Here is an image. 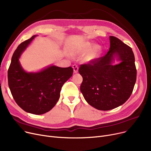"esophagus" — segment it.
Listing matches in <instances>:
<instances>
[{"label": "esophagus", "instance_id": "34e87169", "mask_svg": "<svg viewBox=\"0 0 151 151\" xmlns=\"http://www.w3.org/2000/svg\"><path fill=\"white\" fill-rule=\"evenodd\" d=\"M73 71H74V73H78V65H76V64H74L73 65Z\"/></svg>", "mask_w": 151, "mask_h": 151}]
</instances>
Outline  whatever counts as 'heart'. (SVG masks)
Wrapping results in <instances>:
<instances>
[{"label": "heart", "instance_id": "b5f03b06", "mask_svg": "<svg viewBox=\"0 0 151 151\" xmlns=\"http://www.w3.org/2000/svg\"><path fill=\"white\" fill-rule=\"evenodd\" d=\"M92 46V43L90 42H84L83 43L78 46L76 48H75L72 52H71V54L73 55H79L84 54L91 48ZM100 53V46H95L88 52H87L84 55V60L86 62H89L96 60L99 56Z\"/></svg>", "mask_w": 151, "mask_h": 151}]
</instances>
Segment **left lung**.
I'll return each mask as SVG.
<instances>
[{
    "mask_svg": "<svg viewBox=\"0 0 151 151\" xmlns=\"http://www.w3.org/2000/svg\"><path fill=\"white\" fill-rule=\"evenodd\" d=\"M110 47L104 56L81 65L80 91L88 104L99 110L113 109L130 97L137 80L134 56L131 47L121 40L109 37ZM121 60L113 66L114 58Z\"/></svg>",
    "mask_w": 151,
    "mask_h": 151,
    "instance_id": "left-lung-1",
    "label": "left lung"
}]
</instances>
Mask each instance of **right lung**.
I'll list each match as a JSON object with an SVG mask.
<instances>
[{"label": "right lung", "instance_id": "1", "mask_svg": "<svg viewBox=\"0 0 151 151\" xmlns=\"http://www.w3.org/2000/svg\"><path fill=\"white\" fill-rule=\"evenodd\" d=\"M35 37L21 43L14 51L8 70V82L18 105L27 113L40 115L48 112L56 104L62 87L72 76L73 70L71 67L51 65L37 73L24 70L19 59Z\"/></svg>", "mask_w": 151, "mask_h": 151}]
</instances>
